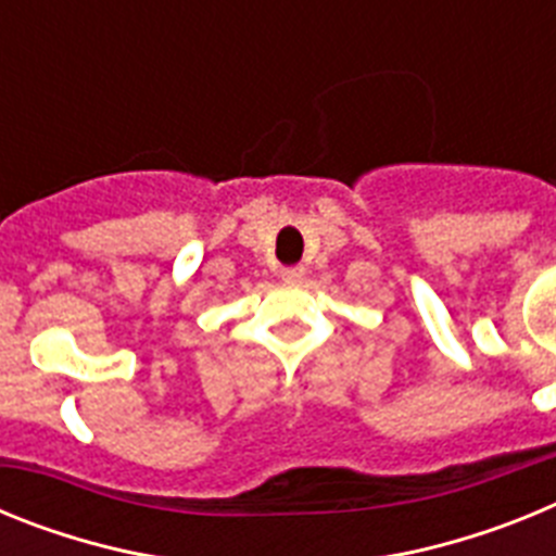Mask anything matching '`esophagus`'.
<instances>
[{"label": "esophagus", "mask_w": 556, "mask_h": 556, "mask_svg": "<svg viewBox=\"0 0 556 556\" xmlns=\"http://www.w3.org/2000/svg\"><path fill=\"white\" fill-rule=\"evenodd\" d=\"M281 278H283V281H287V283H298V281H301V278H303V267H287V269H283V273H281Z\"/></svg>", "instance_id": "obj_1"}]
</instances>
